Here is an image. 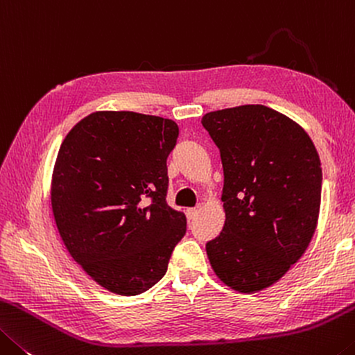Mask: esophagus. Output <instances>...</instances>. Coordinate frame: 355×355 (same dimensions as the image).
I'll list each match as a JSON object with an SVG mask.
<instances>
[{
  "label": "esophagus",
  "instance_id": "esophagus-1",
  "mask_svg": "<svg viewBox=\"0 0 355 355\" xmlns=\"http://www.w3.org/2000/svg\"><path fill=\"white\" fill-rule=\"evenodd\" d=\"M185 214H187V218H189V220H195L196 214H198V209H196V207L187 209V211H185Z\"/></svg>",
  "mask_w": 355,
  "mask_h": 355
}]
</instances>
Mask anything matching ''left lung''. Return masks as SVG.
Listing matches in <instances>:
<instances>
[{
	"instance_id": "8db88e82",
	"label": "left lung",
	"mask_w": 355,
	"mask_h": 355,
	"mask_svg": "<svg viewBox=\"0 0 355 355\" xmlns=\"http://www.w3.org/2000/svg\"><path fill=\"white\" fill-rule=\"evenodd\" d=\"M220 150L225 225L206 243L217 277L239 293L261 291L297 263L315 234L322 170L306 132L264 105L202 116Z\"/></svg>"
}]
</instances>
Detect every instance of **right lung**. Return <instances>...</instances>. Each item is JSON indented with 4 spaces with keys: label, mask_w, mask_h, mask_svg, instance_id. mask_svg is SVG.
<instances>
[{
    "label": "right lung",
    "mask_w": 355,
    "mask_h": 355,
    "mask_svg": "<svg viewBox=\"0 0 355 355\" xmlns=\"http://www.w3.org/2000/svg\"><path fill=\"white\" fill-rule=\"evenodd\" d=\"M171 119L96 112L67 133L51 179V209L64 245L92 280L137 295L162 280L187 231L166 205Z\"/></svg>",
    "instance_id": "1"
}]
</instances>
